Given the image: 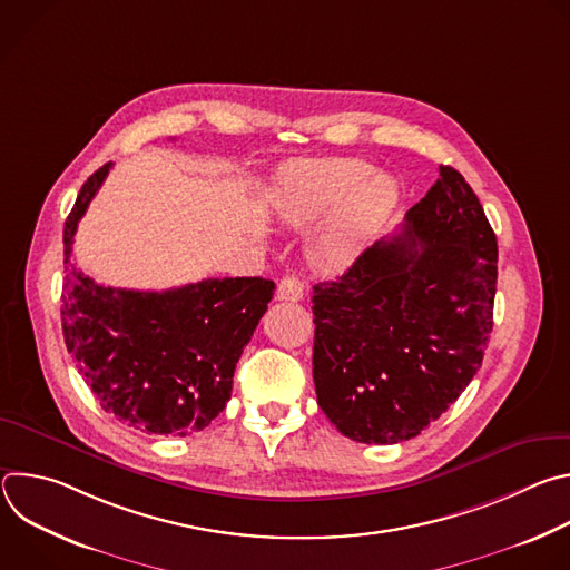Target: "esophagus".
<instances>
[{
    "instance_id": "esophagus-1",
    "label": "esophagus",
    "mask_w": 570,
    "mask_h": 570,
    "mask_svg": "<svg viewBox=\"0 0 570 570\" xmlns=\"http://www.w3.org/2000/svg\"><path fill=\"white\" fill-rule=\"evenodd\" d=\"M304 295V284L297 275H286L277 284V299L282 302H299Z\"/></svg>"
}]
</instances>
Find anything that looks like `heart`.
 Here are the masks:
<instances>
[{"mask_svg": "<svg viewBox=\"0 0 570 570\" xmlns=\"http://www.w3.org/2000/svg\"><path fill=\"white\" fill-rule=\"evenodd\" d=\"M396 203V178L356 157L297 159L268 194L271 212L284 225L304 227L322 218L311 257L327 271L350 266L381 234Z\"/></svg>", "mask_w": 570, "mask_h": 570, "instance_id": "1", "label": "heart"}]
</instances>
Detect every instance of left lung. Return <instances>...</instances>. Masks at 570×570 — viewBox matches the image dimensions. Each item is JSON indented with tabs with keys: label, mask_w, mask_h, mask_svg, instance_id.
Instances as JSON below:
<instances>
[{
	"label": "left lung",
	"mask_w": 570,
	"mask_h": 570,
	"mask_svg": "<svg viewBox=\"0 0 570 570\" xmlns=\"http://www.w3.org/2000/svg\"><path fill=\"white\" fill-rule=\"evenodd\" d=\"M497 262L478 196L440 167L396 234L313 286L317 405L345 438L396 444L449 411L490 343Z\"/></svg>",
	"instance_id": "1"
}]
</instances>
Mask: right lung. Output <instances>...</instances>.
<instances>
[{
    "label": "right lung",
    "mask_w": 570,
    "mask_h": 570,
    "mask_svg": "<svg viewBox=\"0 0 570 570\" xmlns=\"http://www.w3.org/2000/svg\"><path fill=\"white\" fill-rule=\"evenodd\" d=\"M110 167L80 187L65 220V345L106 413L148 435L183 438L223 413L234 367L275 282L209 277L169 291H130L80 273L71 264L76 225Z\"/></svg>",
    "instance_id": "1"
}]
</instances>
